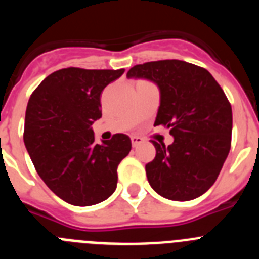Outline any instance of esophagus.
<instances>
[{
	"instance_id": "obj_1",
	"label": "esophagus",
	"mask_w": 259,
	"mask_h": 259,
	"mask_svg": "<svg viewBox=\"0 0 259 259\" xmlns=\"http://www.w3.org/2000/svg\"><path fill=\"white\" fill-rule=\"evenodd\" d=\"M131 141H132V146L136 148L137 145H140L141 143H144V139L140 136H131Z\"/></svg>"
}]
</instances>
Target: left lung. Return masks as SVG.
Masks as SVG:
<instances>
[{"instance_id": "obj_1", "label": "left lung", "mask_w": 259, "mask_h": 259, "mask_svg": "<svg viewBox=\"0 0 259 259\" xmlns=\"http://www.w3.org/2000/svg\"><path fill=\"white\" fill-rule=\"evenodd\" d=\"M127 77L155 83L161 105L154 125L170 128L174 143L152 140L155 158L145 166L150 187L162 197L189 201L215 183L231 149L232 109L209 71L179 59L136 65Z\"/></svg>"}]
</instances>
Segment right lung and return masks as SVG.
Segmentation results:
<instances>
[{"label": "right lung", "mask_w": 259, "mask_h": 259, "mask_svg": "<svg viewBox=\"0 0 259 259\" xmlns=\"http://www.w3.org/2000/svg\"><path fill=\"white\" fill-rule=\"evenodd\" d=\"M123 72L62 68L29 98L23 135L27 152L50 191L71 205H96L116 188L118 164L131 150V139L116 134L96 144L92 124L102 116V91Z\"/></svg>", "instance_id": "obj_1"}]
</instances>
